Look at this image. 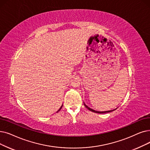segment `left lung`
Listing matches in <instances>:
<instances>
[{"mask_svg":"<svg viewBox=\"0 0 150 150\" xmlns=\"http://www.w3.org/2000/svg\"><path fill=\"white\" fill-rule=\"evenodd\" d=\"M84 103V106H85V107H86L89 110H90V111H91V112H94V113H108V112H113V111H114V110H115L116 109H114V110H108V111H105V112H98V111H96V110H93V109H92V108H89V107H88L85 103H84V102H83Z\"/></svg>","mask_w":150,"mask_h":150,"instance_id":"obj_1","label":"left lung"}]
</instances>
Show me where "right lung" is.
I'll use <instances>...</instances> for the list:
<instances>
[{
  "label": "right lung",
  "mask_w": 150,
  "mask_h": 150,
  "mask_svg": "<svg viewBox=\"0 0 150 150\" xmlns=\"http://www.w3.org/2000/svg\"><path fill=\"white\" fill-rule=\"evenodd\" d=\"M62 106H61V108H59V110H58V111H57V112H59V110H61V108H62Z\"/></svg>",
  "instance_id": "add662e5"
}]
</instances>
